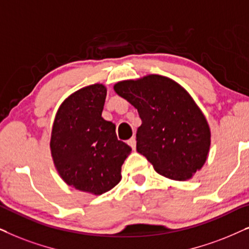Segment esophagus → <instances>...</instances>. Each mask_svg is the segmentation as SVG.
Returning <instances> with one entry per match:
<instances>
[{
    "mask_svg": "<svg viewBox=\"0 0 249 249\" xmlns=\"http://www.w3.org/2000/svg\"><path fill=\"white\" fill-rule=\"evenodd\" d=\"M127 143H128V145H130L132 149H133V150H135V147H137V139H135V137L131 138L130 140L127 141Z\"/></svg>",
    "mask_w": 249,
    "mask_h": 249,
    "instance_id": "34e87169",
    "label": "esophagus"
}]
</instances>
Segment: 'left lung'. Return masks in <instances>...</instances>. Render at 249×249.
<instances>
[{
  "label": "left lung",
  "mask_w": 249,
  "mask_h": 249,
  "mask_svg": "<svg viewBox=\"0 0 249 249\" xmlns=\"http://www.w3.org/2000/svg\"><path fill=\"white\" fill-rule=\"evenodd\" d=\"M114 90L138 109L137 151L158 174L188 180L203 167L211 144L206 118L187 91L159 75L119 82Z\"/></svg>",
  "instance_id": "left-lung-1"
}]
</instances>
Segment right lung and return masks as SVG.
I'll return each instance as SVG.
<instances>
[{
    "mask_svg": "<svg viewBox=\"0 0 249 249\" xmlns=\"http://www.w3.org/2000/svg\"><path fill=\"white\" fill-rule=\"evenodd\" d=\"M107 90L94 84L76 91L60 106L51 134L55 167L71 187L101 195L118 184L131 147L101 117Z\"/></svg>",
    "mask_w": 249,
    "mask_h": 249,
    "instance_id": "obj_1",
    "label": "right lung"
}]
</instances>
